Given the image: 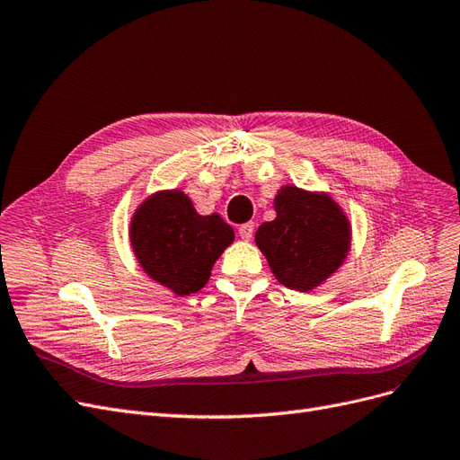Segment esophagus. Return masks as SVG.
Instances as JSON below:
<instances>
[{
  "mask_svg": "<svg viewBox=\"0 0 460 460\" xmlns=\"http://www.w3.org/2000/svg\"><path fill=\"white\" fill-rule=\"evenodd\" d=\"M239 234H241V239L243 241H250L252 236H254V224H243L241 227H239Z\"/></svg>",
  "mask_w": 460,
  "mask_h": 460,
  "instance_id": "esophagus-1",
  "label": "esophagus"
}]
</instances>
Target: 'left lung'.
<instances>
[{
    "label": "left lung",
    "instance_id": "obj_1",
    "mask_svg": "<svg viewBox=\"0 0 460 460\" xmlns=\"http://www.w3.org/2000/svg\"><path fill=\"white\" fill-rule=\"evenodd\" d=\"M277 217L256 231V244L280 285L307 292L329 279L349 250V224L329 195L283 187Z\"/></svg>",
    "mask_w": 460,
    "mask_h": 460
}]
</instances>
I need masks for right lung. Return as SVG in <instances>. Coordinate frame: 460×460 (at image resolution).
Instances as JSON below:
<instances>
[{
  "label": "right lung",
  "instance_id": "1",
  "mask_svg": "<svg viewBox=\"0 0 460 460\" xmlns=\"http://www.w3.org/2000/svg\"><path fill=\"white\" fill-rule=\"evenodd\" d=\"M129 239L146 275L187 296L208 283L212 265L234 233L217 214H197L181 190H162L139 206Z\"/></svg>",
  "mask_w": 460,
  "mask_h": 460
}]
</instances>
